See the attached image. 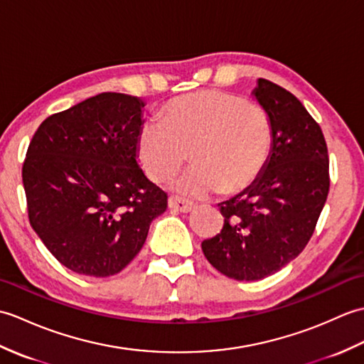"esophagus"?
<instances>
[{"mask_svg": "<svg viewBox=\"0 0 364 364\" xmlns=\"http://www.w3.org/2000/svg\"><path fill=\"white\" fill-rule=\"evenodd\" d=\"M168 205H169V208L177 210V212H182V213H188L193 208H195V204L190 203V200H187V199L179 198V196H169Z\"/></svg>", "mask_w": 364, "mask_h": 364, "instance_id": "1", "label": "esophagus"}]
</instances>
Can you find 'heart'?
<instances>
[{
  "label": "heart",
  "instance_id": "obj_1",
  "mask_svg": "<svg viewBox=\"0 0 364 364\" xmlns=\"http://www.w3.org/2000/svg\"><path fill=\"white\" fill-rule=\"evenodd\" d=\"M161 119H146L136 134V157L152 182L176 183L185 195H235L264 171L272 152V123L260 104L223 90H200L168 101Z\"/></svg>",
  "mask_w": 364,
  "mask_h": 364
}]
</instances>
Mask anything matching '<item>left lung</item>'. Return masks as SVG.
Here are the masks:
<instances>
[{
  "mask_svg": "<svg viewBox=\"0 0 364 364\" xmlns=\"http://www.w3.org/2000/svg\"><path fill=\"white\" fill-rule=\"evenodd\" d=\"M255 96L272 123V152L262 176L220 204L221 232L203 241L210 264L235 280H260L309 243L328 188V152L319 124L293 93L258 79Z\"/></svg>",
  "mask_w": 364,
  "mask_h": 364,
  "instance_id": "1",
  "label": "left lung"
}]
</instances>
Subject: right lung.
Wrapping results in <instances>:
<instances>
[{"label":"right lung","instance_id":"1","mask_svg":"<svg viewBox=\"0 0 364 364\" xmlns=\"http://www.w3.org/2000/svg\"><path fill=\"white\" fill-rule=\"evenodd\" d=\"M136 96L101 93L38 126L23 161L28 218L60 264L118 274L140 252L168 195L136 164Z\"/></svg>","mask_w":364,"mask_h":364}]
</instances>
